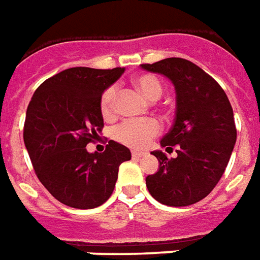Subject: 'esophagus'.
Returning a JSON list of instances; mask_svg holds the SVG:
<instances>
[{
  "label": "esophagus",
  "instance_id": "esophagus-1",
  "mask_svg": "<svg viewBox=\"0 0 260 260\" xmlns=\"http://www.w3.org/2000/svg\"><path fill=\"white\" fill-rule=\"evenodd\" d=\"M145 154H146L145 152H132V157H134V158H141V157H143Z\"/></svg>",
  "mask_w": 260,
  "mask_h": 260
}]
</instances>
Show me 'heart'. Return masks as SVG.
<instances>
[{"label":"heart","mask_w":260,"mask_h":260,"mask_svg":"<svg viewBox=\"0 0 260 260\" xmlns=\"http://www.w3.org/2000/svg\"><path fill=\"white\" fill-rule=\"evenodd\" d=\"M132 83L141 91L147 100H157L163 93L161 82L153 75H139L132 80ZM117 102V89L110 86L103 91L100 97V113L104 118H111L115 113ZM160 126L153 118L142 121H124L113 129V138L119 143L129 147L141 149L149 143V141L157 135Z\"/></svg>","instance_id":"obj_1"}]
</instances>
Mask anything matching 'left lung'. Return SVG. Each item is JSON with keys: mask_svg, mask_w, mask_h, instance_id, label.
<instances>
[{"mask_svg": "<svg viewBox=\"0 0 260 260\" xmlns=\"http://www.w3.org/2000/svg\"><path fill=\"white\" fill-rule=\"evenodd\" d=\"M141 67L166 76L175 89L174 124L160 145L177 147V157L152 152L160 166L146 177L147 189L163 205L189 206L213 191L229 164L237 141L233 107L221 86L188 59L166 58Z\"/></svg>", "mask_w": 260, "mask_h": 260, "instance_id": "8db88e82", "label": "left lung"}]
</instances>
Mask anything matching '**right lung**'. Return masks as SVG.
<instances>
[{
    "mask_svg": "<svg viewBox=\"0 0 260 260\" xmlns=\"http://www.w3.org/2000/svg\"><path fill=\"white\" fill-rule=\"evenodd\" d=\"M124 68L65 69L39 86L26 111L23 141L37 178L69 207L94 209L107 201L129 149L110 141L103 153L86 145L99 138L104 122L103 91Z\"/></svg>",
    "mask_w": 260,
    "mask_h": 260,
    "instance_id": "right-lung-1",
    "label": "right lung"
}]
</instances>
